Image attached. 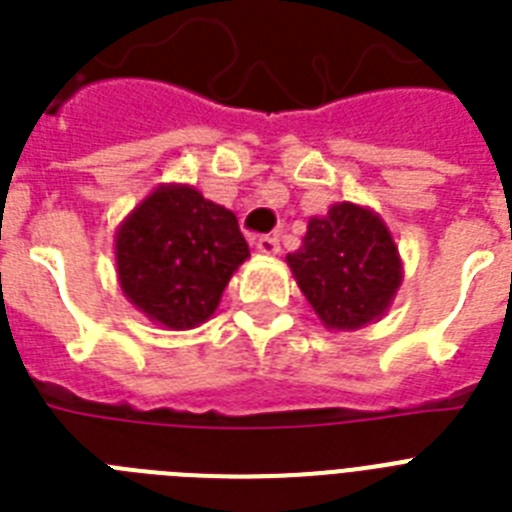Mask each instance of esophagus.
I'll return each mask as SVG.
<instances>
[{"mask_svg":"<svg viewBox=\"0 0 512 512\" xmlns=\"http://www.w3.org/2000/svg\"><path fill=\"white\" fill-rule=\"evenodd\" d=\"M255 247H257V252H260V255H268V257L279 255V252H281V244H279V239H276V236H260V239L255 241Z\"/></svg>","mask_w":512,"mask_h":512,"instance_id":"34e87169","label":"esophagus"}]
</instances>
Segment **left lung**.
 I'll return each instance as SVG.
<instances>
[{"label": "left lung", "instance_id": "8db88e82", "mask_svg": "<svg viewBox=\"0 0 512 512\" xmlns=\"http://www.w3.org/2000/svg\"><path fill=\"white\" fill-rule=\"evenodd\" d=\"M287 263L305 300L329 329H358L388 311L401 284V260L380 217L335 204L308 223L303 247Z\"/></svg>", "mask_w": 512, "mask_h": 512}]
</instances>
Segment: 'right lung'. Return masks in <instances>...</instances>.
I'll use <instances>...</instances> for the list:
<instances>
[{
    "label": "right lung",
    "mask_w": 512,
    "mask_h": 512,
    "mask_svg": "<svg viewBox=\"0 0 512 512\" xmlns=\"http://www.w3.org/2000/svg\"><path fill=\"white\" fill-rule=\"evenodd\" d=\"M249 257L231 209L188 185H162L116 233L124 295L170 329L199 327Z\"/></svg>",
    "instance_id": "1"
}]
</instances>
